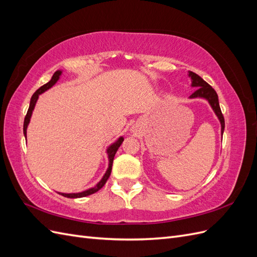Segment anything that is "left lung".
I'll return each instance as SVG.
<instances>
[{
	"label": "left lung",
	"instance_id": "obj_1",
	"mask_svg": "<svg viewBox=\"0 0 257 257\" xmlns=\"http://www.w3.org/2000/svg\"><path fill=\"white\" fill-rule=\"evenodd\" d=\"M190 76L192 78V85L193 87H196L197 90L193 93V94L190 97H204L207 98L209 100L210 105L213 108V110L215 112V114L217 115V118L220 119L221 122V133L223 134L224 132V127H225V121H224V116L223 113L221 111L220 108V104H219V97H217L216 92L214 91V89L210 85L209 83H207L200 76H198L197 74L190 72Z\"/></svg>",
	"mask_w": 257,
	"mask_h": 257
}]
</instances>
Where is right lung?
Here are the masks:
<instances>
[{"label": "right lung", "instance_id": "add662e5", "mask_svg": "<svg viewBox=\"0 0 257 257\" xmlns=\"http://www.w3.org/2000/svg\"><path fill=\"white\" fill-rule=\"evenodd\" d=\"M60 75H61V72H60V71H57L56 73L53 74L51 80H50L49 82L46 83V84L42 85V87H41L40 89H38V90L34 93V94L32 95V97H31L30 107H29L28 112H27V114H26L25 122H23V133H25V136H26V137H27V127H28V124H29V122H30L31 115H32V111H33V109H34V106H35V104H36V100H37V98H38V95H40L41 93L45 92L46 90L50 89V88L52 87V85L58 81ZM122 143H123V138H122V137H120V138L118 139V142H115L113 145H111V146L109 147V149L107 150V153H108V159H109V166H108L107 172H106V174L104 175V177H103L102 180H100V181H99V182L94 186V188L89 189V190L84 191V192H81V193H76V194H75V193H74V194H64V193H59V194H61V195H63V196H65V197H68V198H79V197H84V196L91 195V194H94V193H96L98 190L102 189L103 186L105 185L106 181L108 180V178H109V176H110L111 168H112V162H113V158H114V154H115V152H116V151H118L119 147L121 146V144H122Z\"/></svg>", "mask_w": 257, "mask_h": 257}]
</instances>
